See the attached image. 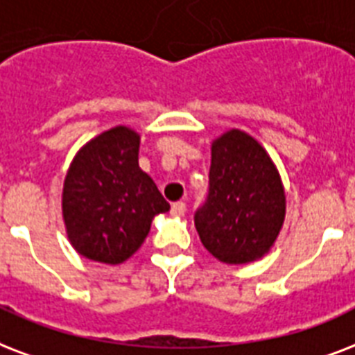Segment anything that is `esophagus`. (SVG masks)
<instances>
[{
  "mask_svg": "<svg viewBox=\"0 0 355 355\" xmlns=\"http://www.w3.org/2000/svg\"><path fill=\"white\" fill-rule=\"evenodd\" d=\"M185 211H187V205L183 202L172 203V215H174V216L185 215Z\"/></svg>",
  "mask_w": 355,
  "mask_h": 355,
  "instance_id": "obj_1",
  "label": "esophagus"
}]
</instances>
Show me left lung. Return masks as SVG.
<instances>
[{"label":"left lung","mask_w":355,"mask_h":355,"mask_svg":"<svg viewBox=\"0 0 355 355\" xmlns=\"http://www.w3.org/2000/svg\"><path fill=\"white\" fill-rule=\"evenodd\" d=\"M285 218V192L259 142L232 129L213 142L207 200L194 226L209 254L227 265L263 257Z\"/></svg>","instance_id":"1"}]
</instances>
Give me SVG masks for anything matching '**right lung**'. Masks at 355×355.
<instances>
[{
    "label": "right lung",
    "instance_id": "add662e5",
    "mask_svg": "<svg viewBox=\"0 0 355 355\" xmlns=\"http://www.w3.org/2000/svg\"><path fill=\"white\" fill-rule=\"evenodd\" d=\"M139 146V133L118 125L73 157L62 189V216L70 243L83 257L123 263L144 243L153 216L170 209L140 170Z\"/></svg>",
    "mask_w": 355,
    "mask_h": 355
}]
</instances>
